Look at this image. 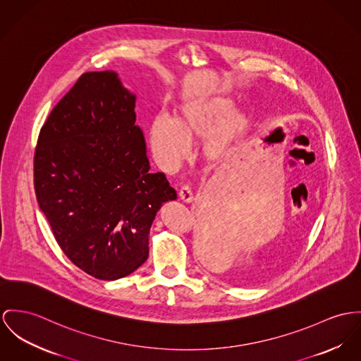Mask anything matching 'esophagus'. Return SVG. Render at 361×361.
Masks as SVG:
<instances>
[{"instance_id": "esophagus-1", "label": "esophagus", "mask_w": 361, "mask_h": 361, "mask_svg": "<svg viewBox=\"0 0 361 361\" xmlns=\"http://www.w3.org/2000/svg\"><path fill=\"white\" fill-rule=\"evenodd\" d=\"M178 196H180V199H181L183 202H185V203H191L192 199H194V195H192V191H191L190 185H183V187L180 188V191H178Z\"/></svg>"}]
</instances>
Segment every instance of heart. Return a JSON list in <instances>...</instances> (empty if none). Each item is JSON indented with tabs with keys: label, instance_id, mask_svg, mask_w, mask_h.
Returning <instances> with one entry per match:
<instances>
[{
	"label": "heart",
	"instance_id": "heart-1",
	"mask_svg": "<svg viewBox=\"0 0 361 361\" xmlns=\"http://www.w3.org/2000/svg\"><path fill=\"white\" fill-rule=\"evenodd\" d=\"M232 102L221 96L197 97L181 106L174 122L158 116L149 128L151 149L162 166L180 165L190 152V145L213 135L204 152L210 161H220L232 144L247 129V121L233 114Z\"/></svg>",
	"mask_w": 361,
	"mask_h": 361
}]
</instances>
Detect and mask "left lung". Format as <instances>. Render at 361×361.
<instances>
[{
  "instance_id": "obj_1",
  "label": "left lung",
  "mask_w": 361,
  "mask_h": 361,
  "mask_svg": "<svg viewBox=\"0 0 361 361\" xmlns=\"http://www.w3.org/2000/svg\"><path fill=\"white\" fill-rule=\"evenodd\" d=\"M212 242H210V239H209V235H206V236H203L202 238V240H200V243H199V252H200V255H202V258L204 259V262H206V259H207V262H209V259L212 258Z\"/></svg>"
}]
</instances>
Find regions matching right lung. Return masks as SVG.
I'll list each match as a JSON object with an SVG mask.
<instances>
[{"instance_id":"add662e5","label":"right lung","mask_w":361,"mask_h":361,"mask_svg":"<svg viewBox=\"0 0 361 361\" xmlns=\"http://www.w3.org/2000/svg\"><path fill=\"white\" fill-rule=\"evenodd\" d=\"M135 103L114 71L85 73L49 114L34 154L37 200L57 245L100 280L147 261L157 212L177 197L164 173L149 171Z\"/></svg>"}]
</instances>
